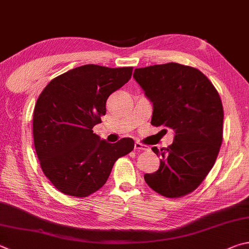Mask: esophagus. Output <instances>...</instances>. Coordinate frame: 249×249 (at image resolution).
Here are the masks:
<instances>
[{"label":"esophagus","mask_w":249,"mask_h":249,"mask_svg":"<svg viewBox=\"0 0 249 249\" xmlns=\"http://www.w3.org/2000/svg\"><path fill=\"white\" fill-rule=\"evenodd\" d=\"M135 149H136V150L147 151V150H149V147H148V146H146V144H143V143L135 142Z\"/></svg>","instance_id":"34e87169"}]
</instances>
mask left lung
<instances>
[{
  "instance_id": "8db88e82",
  "label": "left lung",
  "mask_w": 249,
  "mask_h": 249,
  "mask_svg": "<svg viewBox=\"0 0 249 249\" xmlns=\"http://www.w3.org/2000/svg\"><path fill=\"white\" fill-rule=\"evenodd\" d=\"M134 78L153 105L151 124L173 129V143L152 151L160 168L144 174L160 195L178 198L192 193L209 173L223 137V107L211 81L192 66L166 63L136 69Z\"/></svg>"
}]
</instances>
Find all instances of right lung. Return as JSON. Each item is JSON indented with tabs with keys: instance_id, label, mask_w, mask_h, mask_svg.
I'll return each instance as SVG.
<instances>
[{
	"instance_id": "obj_1",
	"label": "right lung",
	"mask_w": 249,
	"mask_h": 249,
	"mask_svg": "<svg viewBox=\"0 0 249 249\" xmlns=\"http://www.w3.org/2000/svg\"><path fill=\"white\" fill-rule=\"evenodd\" d=\"M133 67L83 65L53 78L34 110V142L44 175L57 191L87 197L99 191L115 161L134 149L132 138L99 139L93 126L106 115L111 93L127 83Z\"/></svg>"
}]
</instances>
